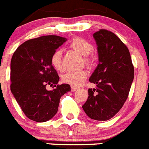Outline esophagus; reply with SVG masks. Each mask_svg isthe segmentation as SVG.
Wrapping results in <instances>:
<instances>
[{
	"label": "esophagus",
	"instance_id": "esophagus-1",
	"mask_svg": "<svg viewBox=\"0 0 149 149\" xmlns=\"http://www.w3.org/2000/svg\"><path fill=\"white\" fill-rule=\"evenodd\" d=\"M71 89H72V92H75L76 90H77V89H78V87H77V86H72Z\"/></svg>",
	"mask_w": 149,
	"mask_h": 149
}]
</instances>
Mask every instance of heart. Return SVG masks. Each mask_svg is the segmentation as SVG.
Listing matches in <instances>:
<instances>
[{
  "label": "heart",
  "instance_id": "b5f03b06",
  "mask_svg": "<svg viewBox=\"0 0 149 149\" xmlns=\"http://www.w3.org/2000/svg\"><path fill=\"white\" fill-rule=\"evenodd\" d=\"M71 48H73L81 54L83 56H85V62L87 64L90 63L91 58L89 57V54L93 51V45L86 39L80 37H76L72 39L70 44ZM62 50L57 49L54 51L51 56V64L56 68V70H61L63 68L62 64ZM87 73L84 70L81 71H68L63 75V81L65 83L71 84L72 86H79L82 84L86 79Z\"/></svg>",
  "mask_w": 149,
  "mask_h": 149
}]
</instances>
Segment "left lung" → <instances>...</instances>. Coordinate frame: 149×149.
Listing matches in <instances>:
<instances>
[{
	"instance_id": "8db88e82",
	"label": "left lung",
	"mask_w": 149,
	"mask_h": 149,
	"mask_svg": "<svg viewBox=\"0 0 149 149\" xmlns=\"http://www.w3.org/2000/svg\"><path fill=\"white\" fill-rule=\"evenodd\" d=\"M98 50V64L89 82L95 89L82 106L92 119L107 121L121 110L127 98L134 77V68L128 48L113 33L100 30L93 34Z\"/></svg>"
}]
</instances>
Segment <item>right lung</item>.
Segmentation results:
<instances>
[{
	"instance_id": "obj_1",
	"label": "right lung",
	"mask_w": 149,
	"mask_h": 149,
	"mask_svg": "<svg viewBox=\"0 0 149 149\" xmlns=\"http://www.w3.org/2000/svg\"><path fill=\"white\" fill-rule=\"evenodd\" d=\"M67 39L44 36L30 39L14 52L10 64L12 94L28 119L37 122L56 115L62 95L71 91L70 85L58 84L60 77L51 62V56ZM47 85L54 86L51 91Z\"/></svg>"
}]
</instances>
